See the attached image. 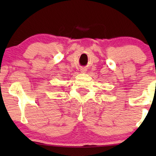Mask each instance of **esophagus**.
I'll list each match as a JSON object with an SVG mask.
<instances>
[{
	"label": "esophagus",
	"instance_id": "obj_1",
	"mask_svg": "<svg viewBox=\"0 0 156 156\" xmlns=\"http://www.w3.org/2000/svg\"><path fill=\"white\" fill-rule=\"evenodd\" d=\"M80 71H81V73H83V72H85L86 69H83V68H82V69H80Z\"/></svg>",
	"mask_w": 156,
	"mask_h": 156
}]
</instances>
